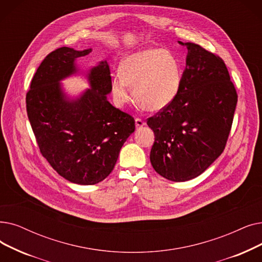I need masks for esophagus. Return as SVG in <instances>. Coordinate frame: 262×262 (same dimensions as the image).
Here are the masks:
<instances>
[{"instance_id":"1","label":"esophagus","mask_w":262,"mask_h":262,"mask_svg":"<svg viewBox=\"0 0 262 262\" xmlns=\"http://www.w3.org/2000/svg\"><path fill=\"white\" fill-rule=\"evenodd\" d=\"M135 124H136V128H141L142 126H144L145 125V122L143 120H141L140 118H136L135 119Z\"/></svg>"}]
</instances>
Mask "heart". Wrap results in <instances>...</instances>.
Returning a JSON list of instances; mask_svg holds the SVG:
<instances>
[{"mask_svg": "<svg viewBox=\"0 0 262 262\" xmlns=\"http://www.w3.org/2000/svg\"><path fill=\"white\" fill-rule=\"evenodd\" d=\"M182 78L177 55L169 50L145 49L132 53L121 63V75L111 76L110 90L118 106L134 98L146 110L159 111L176 98Z\"/></svg>", "mask_w": 262, "mask_h": 262, "instance_id": "b5f03b06", "label": "heart"}]
</instances>
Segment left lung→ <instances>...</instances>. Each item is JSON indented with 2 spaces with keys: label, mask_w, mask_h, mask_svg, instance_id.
I'll return each mask as SVG.
<instances>
[{
  "label": "left lung",
  "mask_w": 262,
  "mask_h": 262,
  "mask_svg": "<svg viewBox=\"0 0 262 262\" xmlns=\"http://www.w3.org/2000/svg\"><path fill=\"white\" fill-rule=\"evenodd\" d=\"M186 46V67L176 98L147 119L155 141L150 161L173 182L200 176L224 151L237 103L225 62L197 43Z\"/></svg>",
  "instance_id": "obj_1"
}]
</instances>
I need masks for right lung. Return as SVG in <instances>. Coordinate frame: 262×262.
Instances as JSON below:
<instances>
[{
    "instance_id": "add662e5",
    "label": "right lung",
    "mask_w": 262,
    "mask_h": 262,
    "mask_svg": "<svg viewBox=\"0 0 262 262\" xmlns=\"http://www.w3.org/2000/svg\"><path fill=\"white\" fill-rule=\"evenodd\" d=\"M92 49L62 47L49 53L34 75L27 93V112L41 155L72 183L93 185L115 168L124 142L135 132V120L107 99V61L86 75L91 89L70 98L60 81L77 73L75 60Z\"/></svg>"
}]
</instances>
